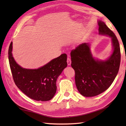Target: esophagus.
I'll return each instance as SVG.
<instances>
[{"label": "esophagus", "instance_id": "34e87169", "mask_svg": "<svg viewBox=\"0 0 126 126\" xmlns=\"http://www.w3.org/2000/svg\"><path fill=\"white\" fill-rule=\"evenodd\" d=\"M67 62L68 65V66H70V64H71V59H70V58H67Z\"/></svg>", "mask_w": 126, "mask_h": 126}]
</instances>
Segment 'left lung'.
I'll return each mask as SVG.
<instances>
[{
  "label": "left lung",
  "instance_id": "1",
  "mask_svg": "<svg viewBox=\"0 0 126 126\" xmlns=\"http://www.w3.org/2000/svg\"><path fill=\"white\" fill-rule=\"evenodd\" d=\"M99 35L111 38V54L105 60L94 57L89 43H82L70 53L71 67L75 71L77 88L84 97L97 96L112 84L119 71L120 49L116 35L104 22L98 20Z\"/></svg>",
  "mask_w": 126,
  "mask_h": 126
}]
</instances>
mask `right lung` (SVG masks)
<instances>
[{
	"label": "right lung",
	"instance_id": "1",
	"mask_svg": "<svg viewBox=\"0 0 126 126\" xmlns=\"http://www.w3.org/2000/svg\"><path fill=\"white\" fill-rule=\"evenodd\" d=\"M12 50L11 42L8 59L14 80L17 87L33 100L42 101L51 100L56 93L57 78L67 66V55H61L37 69H27L16 63Z\"/></svg>",
	"mask_w": 126,
	"mask_h": 126
}]
</instances>
